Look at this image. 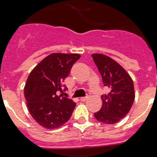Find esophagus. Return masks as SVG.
I'll use <instances>...</instances> for the list:
<instances>
[{"instance_id":"1","label":"esophagus","mask_w":157,"mask_h":157,"mask_svg":"<svg viewBox=\"0 0 157 157\" xmlns=\"http://www.w3.org/2000/svg\"><path fill=\"white\" fill-rule=\"evenodd\" d=\"M88 99H89V96H86V97H81L80 98V101H81V102H85V101L87 100Z\"/></svg>"}]
</instances>
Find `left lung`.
I'll use <instances>...</instances> for the list:
<instances>
[{
  "label": "left lung",
  "mask_w": 157,
  "mask_h": 157,
  "mask_svg": "<svg viewBox=\"0 0 157 157\" xmlns=\"http://www.w3.org/2000/svg\"><path fill=\"white\" fill-rule=\"evenodd\" d=\"M92 57L104 86L109 89L108 94L102 96V108L94 116L105 124H115L126 116L134 103V83L127 71L110 57L102 54H93Z\"/></svg>",
  "instance_id": "obj_1"
}]
</instances>
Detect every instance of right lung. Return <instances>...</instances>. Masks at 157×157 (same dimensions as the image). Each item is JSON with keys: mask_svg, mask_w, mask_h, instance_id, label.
I'll use <instances>...</instances> for the list:
<instances>
[{"mask_svg": "<svg viewBox=\"0 0 157 157\" xmlns=\"http://www.w3.org/2000/svg\"><path fill=\"white\" fill-rule=\"evenodd\" d=\"M79 54L52 53L39 63L29 74L24 87V96L30 115L35 121L48 129H55L71 118L76 103L58 96L63 82ZM64 91L67 90L65 85Z\"/></svg>", "mask_w": 157, "mask_h": 157, "instance_id": "obj_1", "label": "right lung"}]
</instances>
